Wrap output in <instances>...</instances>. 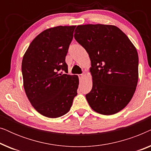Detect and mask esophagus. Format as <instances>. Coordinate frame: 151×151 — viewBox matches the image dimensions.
<instances>
[{
    "label": "esophagus",
    "instance_id": "1",
    "mask_svg": "<svg viewBox=\"0 0 151 151\" xmlns=\"http://www.w3.org/2000/svg\"><path fill=\"white\" fill-rule=\"evenodd\" d=\"M84 75L83 74H80V75H79V80H80V81H82V80H83V78H84Z\"/></svg>",
    "mask_w": 151,
    "mask_h": 151
}]
</instances>
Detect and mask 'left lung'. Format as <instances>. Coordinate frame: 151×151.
<instances>
[{
    "label": "left lung",
    "instance_id": "obj_1",
    "mask_svg": "<svg viewBox=\"0 0 151 151\" xmlns=\"http://www.w3.org/2000/svg\"><path fill=\"white\" fill-rule=\"evenodd\" d=\"M74 38L89 55L93 79L86 100L93 110L113 115L133 98L138 81V54L121 29L110 24H84L76 29Z\"/></svg>",
    "mask_w": 151,
    "mask_h": 151
}]
</instances>
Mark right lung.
I'll use <instances>...</instances> for the list:
<instances>
[{
    "instance_id": "obj_1",
    "label": "right lung",
    "mask_w": 151,
    "mask_h": 151,
    "mask_svg": "<svg viewBox=\"0 0 151 151\" xmlns=\"http://www.w3.org/2000/svg\"><path fill=\"white\" fill-rule=\"evenodd\" d=\"M75 28L58 26L43 31L23 55L24 91L34 108L45 117L56 118L66 114L77 96L79 78L68 75L65 62Z\"/></svg>"
}]
</instances>
